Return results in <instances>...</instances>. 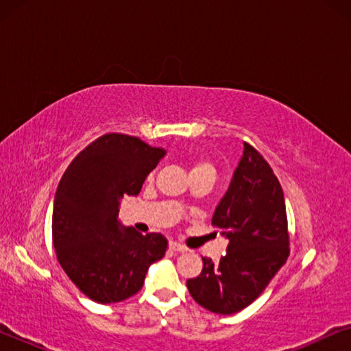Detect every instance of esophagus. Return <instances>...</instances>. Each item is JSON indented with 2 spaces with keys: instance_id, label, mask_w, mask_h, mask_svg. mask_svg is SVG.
<instances>
[{
  "instance_id": "obj_1",
  "label": "esophagus",
  "mask_w": 351,
  "mask_h": 351,
  "mask_svg": "<svg viewBox=\"0 0 351 351\" xmlns=\"http://www.w3.org/2000/svg\"><path fill=\"white\" fill-rule=\"evenodd\" d=\"M170 249H171V251H175V252H186L187 251L186 246H182L176 241H170Z\"/></svg>"
}]
</instances>
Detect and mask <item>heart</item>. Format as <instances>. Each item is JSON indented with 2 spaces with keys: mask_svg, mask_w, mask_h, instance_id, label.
<instances>
[{
  "mask_svg": "<svg viewBox=\"0 0 351 351\" xmlns=\"http://www.w3.org/2000/svg\"><path fill=\"white\" fill-rule=\"evenodd\" d=\"M203 169H210V170H213L212 164H210L209 161H206V159H197V161H195V162L192 164V170H190V171L203 170Z\"/></svg>",
  "mask_w": 351,
  "mask_h": 351,
  "instance_id": "obj_1",
  "label": "heart"
}]
</instances>
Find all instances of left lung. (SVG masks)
Masks as SVG:
<instances>
[{
	"instance_id": "left-lung-1",
	"label": "left lung",
	"mask_w": 351,
	"mask_h": 351,
	"mask_svg": "<svg viewBox=\"0 0 351 351\" xmlns=\"http://www.w3.org/2000/svg\"><path fill=\"white\" fill-rule=\"evenodd\" d=\"M212 226L223 230L228 251L218 263L203 258V271L189 278L187 288L206 310L232 314L263 293L289 255L282 186L266 159L247 142Z\"/></svg>"
}]
</instances>
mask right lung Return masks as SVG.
Returning a JSON list of instances; mask_svg holds the SVG:
<instances>
[{
  "label": "right lung",
  "instance_id": "1",
  "mask_svg": "<svg viewBox=\"0 0 351 351\" xmlns=\"http://www.w3.org/2000/svg\"><path fill=\"white\" fill-rule=\"evenodd\" d=\"M164 150L134 136L102 134L69 164L57 187L52 243L57 260L77 288L99 304H116L142 288L148 266L169 241L119 228V199L138 195Z\"/></svg>",
  "mask_w": 351,
  "mask_h": 351
}]
</instances>
